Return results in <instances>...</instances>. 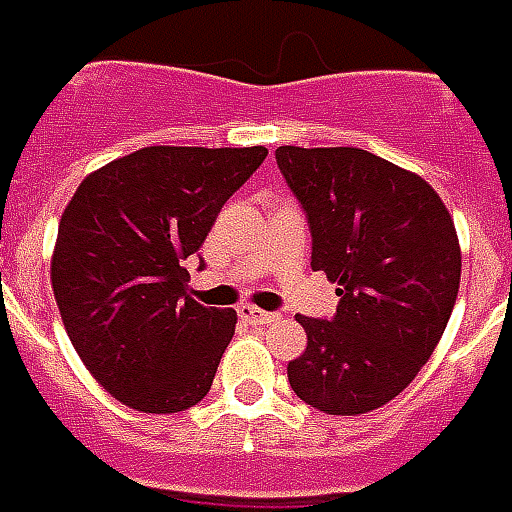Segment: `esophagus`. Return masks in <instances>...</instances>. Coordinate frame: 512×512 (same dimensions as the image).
Segmentation results:
<instances>
[{"label": "esophagus", "mask_w": 512, "mask_h": 512, "mask_svg": "<svg viewBox=\"0 0 512 512\" xmlns=\"http://www.w3.org/2000/svg\"><path fill=\"white\" fill-rule=\"evenodd\" d=\"M239 317L250 325H267V322L275 320V314L270 311H262V308L256 306H239Z\"/></svg>", "instance_id": "obj_1"}]
</instances>
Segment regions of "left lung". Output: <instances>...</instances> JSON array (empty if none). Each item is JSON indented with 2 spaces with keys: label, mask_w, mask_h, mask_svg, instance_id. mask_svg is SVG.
I'll use <instances>...</instances> for the list:
<instances>
[{
  "label": "left lung",
  "mask_w": 512,
  "mask_h": 512,
  "mask_svg": "<svg viewBox=\"0 0 512 512\" xmlns=\"http://www.w3.org/2000/svg\"><path fill=\"white\" fill-rule=\"evenodd\" d=\"M311 231V270L339 284L331 320L297 314L306 353L286 375L317 411L355 416L394 400L447 328L460 286L455 223L416 173L361 148H275Z\"/></svg>",
  "instance_id": "left-lung-1"
}]
</instances>
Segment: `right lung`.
I'll return each mask as SVG.
<instances>
[{
	"label": "right lung",
	"instance_id": "right-lung-1",
	"mask_svg": "<svg viewBox=\"0 0 512 512\" xmlns=\"http://www.w3.org/2000/svg\"><path fill=\"white\" fill-rule=\"evenodd\" d=\"M264 157L262 146L140 148L90 173L65 206L54 300L90 375L134 411H184L212 389L237 311L192 300L184 259Z\"/></svg>",
	"mask_w": 512,
	"mask_h": 512
}]
</instances>
